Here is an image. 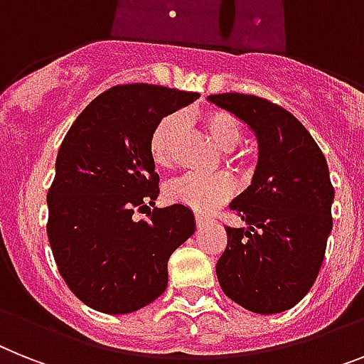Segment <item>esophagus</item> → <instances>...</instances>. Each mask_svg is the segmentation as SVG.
Masks as SVG:
<instances>
[{
  "mask_svg": "<svg viewBox=\"0 0 364 364\" xmlns=\"http://www.w3.org/2000/svg\"><path fill=\"white\" fill-rule=\"evenodd\" d=\"M195 221H197V227H204V225L208 223V218H203V215H197V218H195Z\"/></svg>",
  "mask_w": 364,
  "mask_h": 364,
  "instance_id": "esophagus-1",
  "label": "esophagus"
}]
</instances>
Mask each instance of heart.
I'll return each mask as SVG.
<instances>
[{"mask_svg":"<svg viewBox=\"0 0 364 364\" xmlns=\"http://www.w3.org/2000/svg\"><path fill=\"white\" fill-rule=\"evenodd\" d=\"M204 130L219 150L232 152L242 143V124L227 111H206L203 117ZM184 126V119L178 113L164 117L150 135L149 150L152 160L160 167H171L175 161V145ZM234 191V182L225 173L215 175H184L173 180L165 188V197L171 203L184 204L197 214H210L212 210L229 200Z\"/></svg>","mask_w":364,"mask_h":364,"instance_id":"heart-1","label":"heart"}]
</instances>
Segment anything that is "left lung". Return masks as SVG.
Instances as JSON below:
<instances>
[{
  "instance_id": "1",
  "label": "left lung",
  "mask_w": 364,
  "mask_h": 364,
  "mask_svg": "<svg viewBox=\"0 0 364 364\" xmlns=\"http://www.w3.org/2000/svg\"><path fill=\"white\" fill-rule=\"evenodd\" d=\"M208 100L255 132L253 180L230 203L247 229L227 227V249L215 264L225 296L257 314L292 309L322 268L335 199L326 156L284 107L253 95L223 92Z\"/></svg>"
}]
</instances>
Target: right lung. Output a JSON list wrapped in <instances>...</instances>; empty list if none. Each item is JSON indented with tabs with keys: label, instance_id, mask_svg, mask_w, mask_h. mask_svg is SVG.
Masks as SVG:
<instances>
[{
	"label": "right lung",
	"instance_id": "1",
	"mask_svg": "<svg viewBox=\"0 0 364 364\" xmlns=\"http://www.w3.org/2000/svg\"><path fill=\"white\" fill-rule=\"evenodd\" d=\"M197 92L149 83L96 96L65 135L48 189V240L72 294L107 314L143 309L167 288V262L195 232L184 204L152 208L160 193L149 143L164 117ZM135 209L149 221L135 222Z\"/></svg>",
	"mask_w": 364,
	"mask_h": 364
}]
</instances>
